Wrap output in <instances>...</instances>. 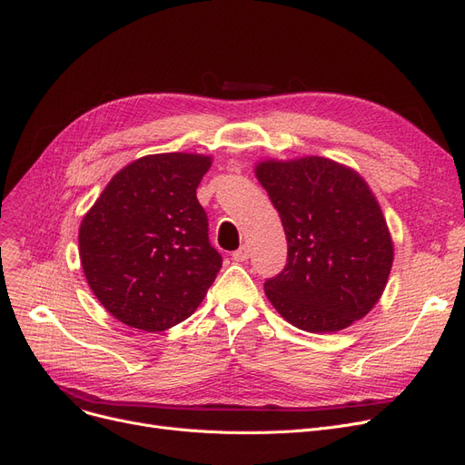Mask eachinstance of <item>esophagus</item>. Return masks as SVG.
I'll return each mask as SVG.
<instances>
[{
  "mask_svg": "<svg viewBox=\"0 0 465 465\" xmlns=\"http://www.w3.org/2000/svg\"><path fill=\"white\" fill-rule=\"evenodd\" d=\"M232 259H233L235 262L247 261V259H249V247H247V245H242L237 251H233V252H232Z\"/></svg>",
  "mask_w": 465,
  "mask_h": 465,
  "instance_id": "obj_1",
  "label": "esophagus"
}]
</instances>
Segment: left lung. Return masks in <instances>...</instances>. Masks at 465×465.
Wrapping results in <instances>:
<instances>
[{
	"label": "left lung",
	"mask_w": 465,
	"mask_h": 465,
	"mask_svg": "<svg viewBox=\"0 0 465 465\" xmlns=\"http://www.w3.org/2000/svg\"><path fill=\"white\" fill-rule=\"evenodd\" d=\"M254 174L287 237V264L264 283L272 306L311 333H335L362 320L381 299L394 256L366 180L323 157L266 159Z\"/></svg>",
	"instance_id": "left-lung-1"
}]
</instances>
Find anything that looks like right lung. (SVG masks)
<instances>
[{"instance_id": "add662e5", "label": "right lung", "mask_w": 465, "mask_h": 465, "mask_svg": "<svg viewBox=\"0 0 465 465\" xmlns=\"http://www.w3.org/2000/svg\"><path fill=\"white\" fill-rule=\"evenodd\" d=\"M213 157L147 154L118 170L85 213L78 249L94 295L130 328L164 331L192 316L222 268L197 185Z\"/></svg>"}]
</instances>
